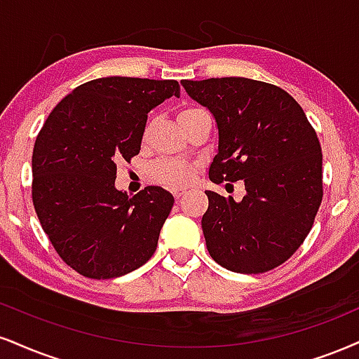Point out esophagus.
<instances>
[{
	"label": "esophagus",
	"instance_id": "obj_1",
	"mask_svg": "<svg viewBox=\"0 0 359 359\" xmlns=\"http://www.w3.org/2000/svg\"><path fill=\"white\" fill-rule=\"evenodd\" d=\"M172 194H174L175 198H180L184 196V191H177V189H175V191H172Z\"/></svg>",
	"mask_w": 359,
	"mask_h": 359
}]
</instances>
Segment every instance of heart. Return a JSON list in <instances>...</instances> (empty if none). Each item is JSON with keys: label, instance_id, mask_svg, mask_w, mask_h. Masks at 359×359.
Wrapping results in <instances>:
<instances>
[{"label": "heart", "instance_id": "obj_1", "mask_svg": "<svg viewBox=\"0 0 359 359\" xmlns=\"http://www.w3.org/2000/svg\"><path fill=\"white\" fill-rule=\"evenodd\" d=\"M201 109H194V107H187V109H182L179 111V122L182 125L189 116L197 114ZM147 135V132H145ZM194 172H196V167L192 163L184 162V161H168V158H162V161H157L150 167L149 174L155 182L167 185V187H184L192 180Z\"/></svg>", "mask_w": 359, "mask_h": 359}]
</instances>
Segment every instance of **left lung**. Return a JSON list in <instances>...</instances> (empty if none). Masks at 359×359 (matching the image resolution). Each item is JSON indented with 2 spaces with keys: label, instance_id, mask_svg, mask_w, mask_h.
Returning <instances> with one entry per match:
<instances>
[{
  "label": "left lung",
  "instance_id": "8db88e82",
  "mask_svg": "<svg viewBox=\"0 0 359 359\" xmlns=\"http://www.w3.org/2000/svg\"><path fill=\"white\" fill-rule=\"evenodd\" d=\"M219 128L210 163L214 184L244 180L236 202L205 191L202 217L207 250L217 264L259 274L299 249L323 201V154L301 105L279 86L243 76L182 80Z\"/></svg>",
  "mask_w": 359,
  "mask_h": 359
}]
</instances>
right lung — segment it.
Masks as SVG:
<instances>
[{"mask_svg": "<svg viewBox=\"0 0 359 359\" xmlns=\"http://www.w3.org/2000/svg\"><path fill=\"white\" fill-rule=\"evenodd\" d=\"M172 95L175 80L107 76L76 86L51 110L34 142L32 197L58 256L76 273L111 279L144 266L174 205L149 185L116 191V162L140 152L147 115Z\"/></svg>", "mask_w": 359, "mask_h": 359, "instance_id": "right-lung-1", "label": "right lung"}]
</instances>
